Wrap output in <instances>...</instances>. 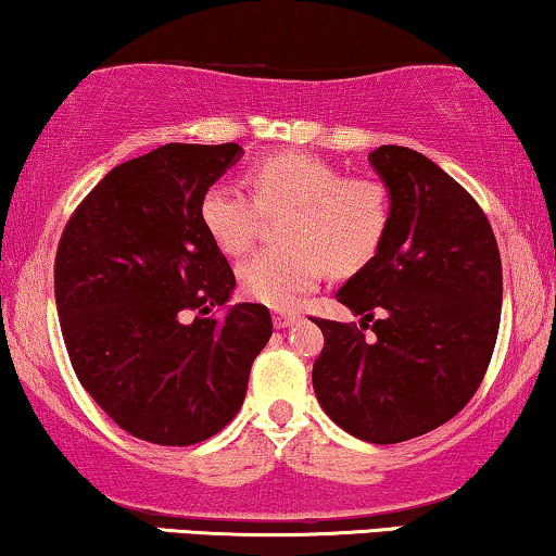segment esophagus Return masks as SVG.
<instances>
[{
	"mask_svg": "<svg viewBox=\"0 0 556 556\" xmlns=\"http://www.w3.org/2000/svg\"><path fill=\"white\" fill-rule=\"evenodd\" d=\"M299 314H291V311H276L273 314V324H276V329H288V326H293L299 321Z\"/></svg>",
	"mask_w": 556,
	"mask_h": 556,
	"instance_id": "esophagus-1",
	"label": "esophagus"
}]
</instances>
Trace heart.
Listing matches in <instances>:
<instances>
[{"label": "heart", "mask_w": 556, "mask_h": 556, "mask_svg": "<svg viewBox=\"0 0 556 556\" xmlns=\"http://www.w3.org/2000/svg\"><path fill=\"white\" fill-rule=\"evenodd\" d=\"M255 200L235 185H212L202 194L200 219L225 255L253 245L263 212L280 215L283 245L257 250L238 268L242 293L286 308L314 288L326 268H362L390 225V197L377 179L341 177L337 166L306 151H278L250 166Z\"/></svg>", "instance_id": "1"}]
</instances>
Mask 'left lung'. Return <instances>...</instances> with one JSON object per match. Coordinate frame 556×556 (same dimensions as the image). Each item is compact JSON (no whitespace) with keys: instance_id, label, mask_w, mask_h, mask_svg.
Masks as SVG:
<instances>
[{"instance_id":"obj_1","label":"left lung","mask_w":556,"mask_h":556,"mask_svg":"<svg viewBox=\"0 0 556 556\" xmlns=\"http://www.w3.org/2000/svg\"><path fill=\"white\" fill-rule=\"evenodd\" d=\"M369 164L390 194V225L337 291L359 326L314 318L324 331L314 392L349 435L390 445L440 428L473 397L496 346L504 276L489 219L451 174L405 147H379Z\"/></svg>"}]
</instances>
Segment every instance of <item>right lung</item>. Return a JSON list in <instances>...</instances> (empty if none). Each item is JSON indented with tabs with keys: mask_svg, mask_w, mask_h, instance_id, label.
<instances>
[{
	"mask_svg": "<svg viewBox=\"0 0 556 556\" xmlns=\"http://www.w3.org/2000/svg\"><path fill=\"white\" fill-rule=\"evenodd\" d=\"M240 156L238 143H166L118 164L60 238L55 303L75 375L149 443L194 445L223 430L273 333L261 303L227 306L232 268L200 219L202 194ZM215 305L226 314L204 317Z\"/></svg>",
	"mask_w": 556,
	"mask_h": 556,
	"instance_id": "right-lung-1",
	"label": "right lung"
}]
</instances>
